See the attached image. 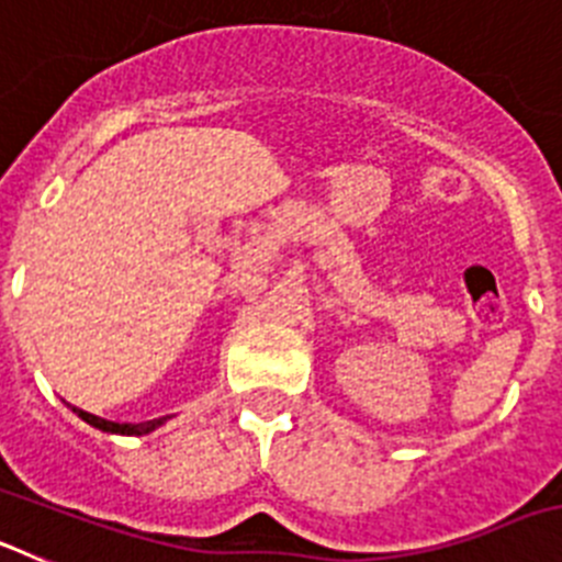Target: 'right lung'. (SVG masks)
<instances>
[{"label":"right lung","instance_id":"1","mask_svg":"<svg viewBox=\"0 0 562 562\" xmlns=\"http://www.w3.org/2000/svg\"><path fill=\"white\" fill-rule=\"evenodd\" d=\"M72 408V414L81 416L87 425H92V428L103 430V434H121V436H146L151 434V430H157L166 419H171V416H162V419H154V422H140V425H132V422H109V419H101V416L89 414V411H81L76 408V405H69Z\"/></svg>","mask_w":562,"mask_h":562}]
</instances>
